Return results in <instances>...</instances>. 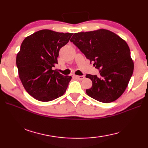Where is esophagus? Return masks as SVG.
Returning <instances> with one entry per match:
<instances>
[{
  "instance_id": "obj_1",
  "label": "esophagus",
  "mask_w": 148,
  "mask_h": 148,
  "mask_svg": "<svg viewBox=\"0 0 148 148\" xmlns=\"http://www.w3.org/2000/svg\"><path fill=\"white\" fill-rule=\"evenodd\" d=\"M75 77H76L77 79H80V80L84 79L85 78V76H76V75H75Z\"/></svg>"
}]
</instances>
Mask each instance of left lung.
Instances as JSON below:
<instances>
[{"label":"left lung","instance_id":"1","mask_svg":"<svg viewBox=\"0 0 148 148\" xmlns=\"http://www.w3.org/2000/svg\"><path fill=\"white\" fill-rule=\"evenodd\" d=\"M71 41L99 70L100 77L97 75L86 76L92 83L91 88L86 89L87 95L104 103L121 97L134 70L127 42L106 29L74 33Z\"/></svg>","mask_w":148,"mask_h":148}]
</instances>
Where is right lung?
<instances>
[{"mask_svg": "<svg viewBox=\"0 0 148 148\" xmlns=\"http://www.w3.org/2000/svg\"><path fill=\"white\" fill-rule=\"evenodd\" d=\"M72 33L40 30L26 37L16 57L21 83L35 99L48 102L63 95L71 76L52 70L58 64L60 49L68 43Z\"/></svg>", "mask_w": 148, "mask_h": 148, "instance_id": "right-lung-1", "label": "right lung"}]
</instances>
